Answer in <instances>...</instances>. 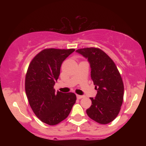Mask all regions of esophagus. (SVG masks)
I'll return each mask as SVG.
<instances>
[{
	"label": "esophagus",
	"instance_id": "esophagus-1",
	"mask_svg": "<svg viewBox=\"0 0 146 146\" xmlns=\"http://www.w3.org/2000/svg\"><path fill=\"white\" fill-rule=\"evenodd\" d=\"M84 98V96H83V95H77V98L78 99V100H80V99Z\"/></svg>",
	"mask_w": 146,
	"mask_h": 146
}]
</instances>
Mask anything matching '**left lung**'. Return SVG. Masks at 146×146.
I'll use <instances>...</instances> for the list:
<instances>
[{
    "instance_id": "obj_1",
    "label": "left lung",
    "mask_w": 146,
    "mask_h": 146,
    "mask_svg": "<svg viewBox=\"0 0 146 146\" xmlns=\"http://www.w3.org/2000/svg\"><path fill=\"white\" fill-rule=\"evenodd\" d=\"M88 58L91 79L98 91L92 104L86 110L88 116L100 124L113 121L119 113L123 100V80L113 60L104 51L96 47L76 51Z\"/></svg>"
}]
</instances>
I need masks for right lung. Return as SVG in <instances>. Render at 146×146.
<instances>
[{
    "label": "right lung",
    "mask_w": 146,
    "mask_h": 146,
    "mask_svg": "<svg viewBox=\"0 0 146 146\" xmlns=\"http://www.w3.org/2000/svg\"><path fill=\"white\" fill-rule=\"evenodd\" d=\"M74 48H44L30 62L25 77V92L31 109L39 119L55 125L69 115L76 101L73 93L55 92L53 88L63 61Z\"/></svg>",
    "instance_id": "obj_1"
}]
</instances>
